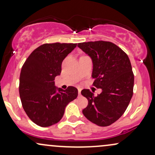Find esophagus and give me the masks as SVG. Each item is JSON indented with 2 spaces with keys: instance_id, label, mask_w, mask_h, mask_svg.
I'll return each instance as SVG.
<instances>
[{
  "instance_id": "34e87169",
  "label": "esophagus",
  "mask_w": 155,
  "mask_h": 155,
  "mask_svg": "<svg viewBox=\"0 0 155 155\" xmlns=\"http://www.w3.org/2000/svg\"><path fill=\"white\" fill-rule=\"evenodd\" d=\"M78 92H79V95H81V89H78Z\"/></svg>"
}]
</instances>
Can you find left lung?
I'll return each instance as SVG.
<instances>
[{
    "label": "left lung",
    "mask_w": 155,
    "mask_h": 155,
    "mask_svg": "<svg viewBox=\"0 0 155 155\" xmlns=\"http://www.w3.org/2000/svg\"><path fill=\"white\" fill-rule=\"evenodd\" d=\"M91 58L94 87L102 89L97 96L89 89L81 94L88 100L84 116L99 126H107L122 116L133 96L134 76L128 55L116 45L105 41L78 44Z\"/></svg>",
    "instance_id": "8db88e82"
}]
</instances>
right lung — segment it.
Segmentation results:
<instances>
[{
  "instance_id": "right-lung-1",
  "label": "right lung",
  "mask_w": 155,
  "mask_h": 155,
  "mask_svg": "<svg viewBox=\"0 0 155 155\" xmlns=\"http://www.w3.org/2000/svg\"><path fill=\"white\" fill-rule=\"evenodd\" d=\"M76 47L73 43L42 45L22 66L19 78L22 106L28 117L41 127L59 122L67 105L77 97L76 87L64 90L55 87L54 81L61 75L63 61Z\"/></svg>"
}]
</instances>
